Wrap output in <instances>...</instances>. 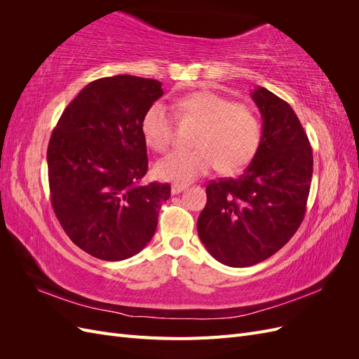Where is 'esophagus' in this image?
<instances>
[{"instance_id": "obj_1", "label": "esophagus", "mask_w": 359, "mask_h": 359, "mask_svg": "<svg viewBox=\"0 0 359 359\" xmlns=\"http://www.w3.org/2000/svg\"><path fill=\"white\" fill-rule=\"evenodd\" d=\"M187 189V186L186 184H172V187H170V193L172 194H178V193H181L182 190H186Z\"/></svg>"}]
</instances>
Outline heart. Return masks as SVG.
Returning a JSON list of instances; mask_svg holds the SVG:
<instances>
[{
	"mask_svg": "<svg viewBox=\"0 0 359 359\" xmlns=\"http://www.w3.org/2000/svg\"><path fill=\"white\" fill-rule=\"evenodd\" d=\"M178 107L184 116L202 123L193 140L196 148L177 149L157 161L154 170L160 180L187 182L215 168L223 173H236L255 158L262 127L252 107L212 91L182 97ZM140 128L145 142L157 153L173 142L175 126L165 103L156 102L148 107Z\"/></svg>",
	"mask_w": 359,
	"mask_h": 359,
	"instance_id": "heart-1",
	"label": "heart"
}]
</instances>
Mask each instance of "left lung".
<instances>
[{
	"mask_svg": "<svg viewBox=\"0 0 359 359\" xmlns=\"http://www.w3.org/2000/svg\"><path fill=\"white\" fill-rule=\"evenodd\" d=\"M264 119L255 158L238 178L211 181L198 219L201 241L219 262L252 266L277 253L301 226L313 175V151L297 114L257 86Z\"/></svg>",
	"mask_w": 359,
	"mask_h": 359,
	"instance_id": "left-lung-1",
	"label": "left lung"
}]
</instances>
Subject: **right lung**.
<instances>
[{
	"label": "right lung",
	"instance_id": "right-lung-1",
	"mask_svg": "<svg viewBox=\"0 0 359 359\" xmlns=\"http://www.w3.org/2000/svg\"><path fill=\"white\" fill-rule=\"evenodd\" d=\"M163 95L156 79L118 74L90 82L64 109L48 145L50 205L88 255L124 260L154 236L170 186L142 184V118Z\"/></svg>",
	"mask_w": 359,
	"mask_h": 359
}]
</instances>
